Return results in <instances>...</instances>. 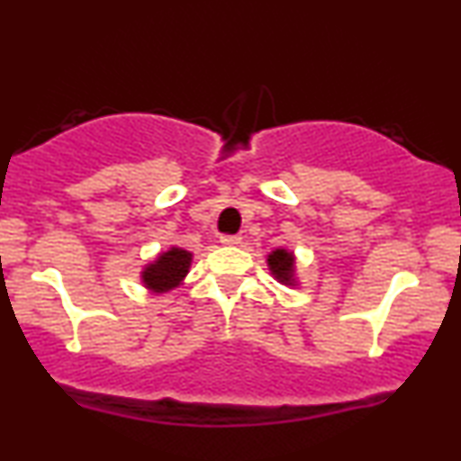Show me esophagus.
Instances as JSON below:
<instances>
[{"label": "esophagus", "instance_id": "esophagus-1", "mask_svg": "<svg viewBox=\"0 0 461 461\" xmlns=\"http://www.w3.org/2000/svg\"><path fill=\"white\" fill-rule=\"evenodd\" d=\"M242 242L240 236H221V245L225 247H238Z\"/></svg>", "mask_w": 461, "mask_h": 461}]
</instances>
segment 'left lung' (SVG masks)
<instances>
[{"instance_id": "8db88e82", "label": "left lung", "mask_w": 461, "mask_h": 461, "mask_svg": "<svg viewBox=\"0 0 461 461\" xmlns=\"http://www.w3.org/2000/svg\"><path fill=\"white\" fill-rule=\"evenodd\" d=\"M266 264H268L270 275H273L279 284L290 285V287L298 285L296 258H294V251H290V249H284V247L275 249V251L268 253V258H266Z\"/></svg>"}]
</instances>
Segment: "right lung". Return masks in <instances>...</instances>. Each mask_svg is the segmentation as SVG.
<instances>
[{
  "mask_svg": "<svg viewBox=\"0 0 461 461\" xmlns=\"http://www.w3.org/2000/svg\"><path fill=\"white\" fill-rule=\"evenodd\" d=\"M193 253L186 249L171 247L167 251L158 253L154 262L143 266L141 284L152 294H165L174 287L182 285L185 276L191 268Z\"/></svg>",
  "mask_w": 461,
  "mask_h": 461,
  "instance_id": "obj_1",
  "label": "right lung"
}]
</instances>
